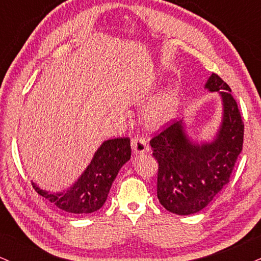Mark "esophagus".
<instances>
[{"label":"esophagus","instance_id":"esophagus-1","mask_svg":"<svg viewBox=\"0 0 261 261\" xmlns=\"http://www.w3.org/2000/svg\"><path fill=\"white\" fill-rule=\"evenodd\" d=\"M132 149L136 154H144L149 151V145L146 139L143 136H137L132 138Z\"/></svg>","mask_w":261,"mask_h":261}]
</instances>
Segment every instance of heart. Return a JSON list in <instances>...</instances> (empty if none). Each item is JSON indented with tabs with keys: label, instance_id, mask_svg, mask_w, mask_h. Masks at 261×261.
<instances>
[{
	"label": "heart",
	"instance_id": "1",
	"mask_svg": "<svg viewBox=\"0 0 261 261\" xmlns=\"http://www.w3.org/2000/svg\"><path fill=\"white\" fill-rule=\"evenodd\" d=\"M176 103L177 96L173 91H166L156 97L146 106L145 112H144L146 124L151 128H156L167 123L172 118L174 110H176Z\"/></svg>",
	"mask_w": 261,
	"mask_h": 261
}]
</instances>
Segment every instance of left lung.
Returning a JSON list of instances; mask_svg holds the SVG:
<instances>
[{"label":"left lung","instance_id":"obj_1","mask_svg":"<svg viewBox=\"0 0 261 261\" xmlns=\"http://www.w3.org/2000/svg\"><path fill=\"white\" fill-rule=\"evenodd\" d=\"M205 88L220 91L223 121L213 143L193 144L182 121L162 129L150 140L158 160V198L162 206L177 215L203 210L229 182L243 146L244 123L231 88L213 73Z\"/></svg>","mask_w":261,"mask_h":261}]
</instances>
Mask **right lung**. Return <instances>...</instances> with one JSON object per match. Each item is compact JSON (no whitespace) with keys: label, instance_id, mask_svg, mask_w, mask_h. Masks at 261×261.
<instances>
[{"label":"right lung","instance_id":"1","mask_svg":"<svg viewBox=\"0 0 261 261\" xmlns=\"http://www.w3.org/2000/svg\"><path fill=\"white\" fill-rule=\"evenodd\" d=\"M130 159L129 138L106 140L95 152L84 173L72 188L64 193L50 194L35 183L33 188L58 209L70 214H90L105 204L112 182L119 168Z\"/></svg>","mask_w":261,"mask_h":261}]
</instances>
